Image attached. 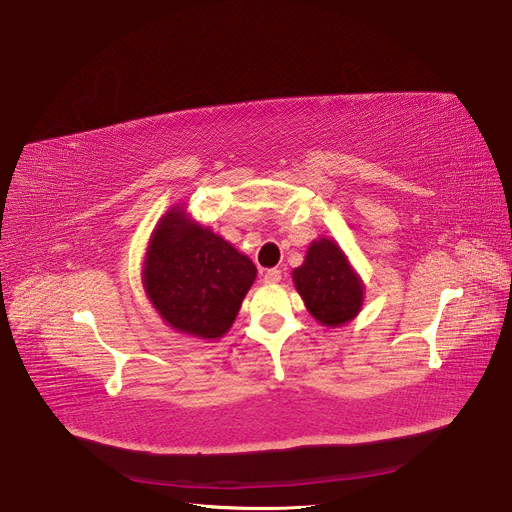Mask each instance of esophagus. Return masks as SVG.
Here are the masks:
<instances>
[{"label":"esophagus","instance_id":"34e87169","mask_svg":"<svg viewBox=\"0 0 512 512\" xmlns=\"http://www.w3.org/2000/svg\"><path fill=\"white\" fill-rule=\"evenodd\" d=\"M263 280H265L267 284H278V282L282 280V270H278V267H272V270L265 272Z\"/></svg>","mask_w":512,"mask_h":512}]
</instances>
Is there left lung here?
I'll return each instance as SVG.
<instances>
[{
	"label": "left lung",
	"instance_id": "8db88e82",
	"mask_svg": "<svg viewBox=\"0 0 512 512\" xmlns=\"http://www.w3.org/2000/svg\"><path fill=\"white\" fill-rule=\"evenodd\" d=\"M292 280L319 324L342 326L361 309L363 284L340 247L328 238L313 242L305 263L292 272Z\"/></svg>",
	"mask_w": 512,
	"mask_h": 512
}]
</instances>
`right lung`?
<instances>
[{
    "instance_id": "1",
    "label": "right lung",
    "mask_w": 512,
    "mask_h": 512,
    "mask_svg": "<svg viewBox=\"0 0 512 512\" xmlns=\"http://www.w3.org/2000/svg\"><path fill=\"white\" fill-rule=\"evenodd\" d=\"M255 276L247 255L172 209L149 242L143 282L172 328L211 340L230 330Z\"/></svg>"
}]
</instances>
